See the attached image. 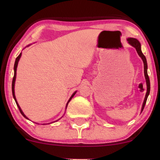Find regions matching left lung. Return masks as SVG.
I'll list each match as a JSON object with an SVG mask.
<instances>
[{"label": "left lung", "instance_id": "8db88e82", "mask_svg": "<svg viewBox=\"0 0 160 160\" xmlns=\"http://www.w3.org/2000/svg\"><path fill=\"white\" fill-rule=\"evenodd\" d=\"M127 41H128L129 44H131L132 47H133L134 48H135V49H136L140 57L142 58V60L143 61V63H144V73H145V80H146V84H147V92H146V95H145V97L144 102H143V104H142V109H141V112H142V110L145 107V105L146 104V102H147V99H148L149 94H150V79H149V77H148V75L147 60H146V58H145V56H144V54L142 53L141 45H140V43L138 42V40H137L136 39H134V38H128V39H127Z\"/></svg>", "mask_w": 160, "mask_h": 160}]
</instances>
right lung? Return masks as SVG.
<instances>
[{
	"mask_svg": "<svg viewBox=\"0 0 160 160\" xmlns=\"http://www.w3.org/2000/svg\"><path fill=\"white\" fill-rule=\"evenodd\" d=\"M21 56H22V53H20V55H19L17 58H16V59H15V65H14V76H13V79H12V96H13V98H14V99H15V102H16V104H17V106H18V109H19V110H20V113H21V114L25 118H26L27 119H29L28 117H27V116L25 115V113H23V112L22 111V109H21V108L20 107V106H19V104H18V102H17V99H16V97H15V90H14V88H15V79H16V71H17V67H18V62H19V60H20V57H21ZM77 92H75L72 94V96L70 97V98L69 99V100H68V103H67V104H66V108H67V107H68V103H69V102L70 101V100H71V99L72 98V97H73V96L75 95V93H76ZM58 121V120H57ZM54 122H55V121H54ZM53 123V122H52Z\"/></svg>",
	"mask_w": 160,
	"mask_h": 160,
	"instance_id": "obj_1",
	"label": "right lung"
}]
</instances>
